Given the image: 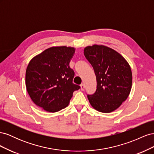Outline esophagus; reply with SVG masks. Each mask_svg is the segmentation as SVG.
<instances>
[{
	"mask_svg": "<svg viewBox=\"0 0 154 154\" xmlns=\"http://www.w3.org/2000/svg\"><path fill=\"white\" fill-rule=\"evenodd\" d=\"M80 89L82 91L85 90V86H84V85H83V84H81L80 85Z\"/></svg>",
	"mask_w": 154,
	"mask_h": 154,
	"instance_id": "esophagus-1",
	"label": "esophagus"
}]
</instances>
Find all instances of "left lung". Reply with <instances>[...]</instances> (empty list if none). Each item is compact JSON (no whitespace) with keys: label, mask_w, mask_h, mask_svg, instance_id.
I'll list each match as a JSON object with an SVG mask.
<instances>
[{"label":"left lung","mask_w":154,"mask_h":154,"mask_svg":"<svg viewBox=\"0 0 154 154\" xmlns=\"http://www.w3.org/2000/svg\"><path fill=\"white\" fill-rule=\"evenodd\" d=\"M86 59L96 76L94 94L87 95L96 110L109 113L127 99L131 91L132 74L128 63L117 51L103 45H93L84 49Z\"/></svg>","instance_id":"1"}]
</instances>
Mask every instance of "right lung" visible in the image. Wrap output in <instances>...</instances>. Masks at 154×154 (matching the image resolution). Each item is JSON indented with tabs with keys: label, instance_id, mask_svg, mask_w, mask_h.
Returning a JSON list of instances; mask_svg holds the SVG:
<instances>
[{
	"label": "right lung",
	"instance_id": "add662e5",
	"mask_svg": "<svg viewBox=\"0 0 154 154\" xmlns=\"http://www.w3.org/2000/svg\"><path fill=\"white\" fill-rule=\"evenodd\" d=\"M75 48L51 47L32 58L26 72V86L34 103L49 112L68 106L73 92L80 87L72 83L74 72L69 63Z\"/></svg>",
	"mask_w": 154,
	"mask_h": 154
}]
</instances>
